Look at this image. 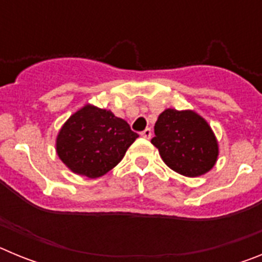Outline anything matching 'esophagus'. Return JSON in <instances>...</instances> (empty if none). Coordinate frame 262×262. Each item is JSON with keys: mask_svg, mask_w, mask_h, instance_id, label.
<instances>
[{"mask_svg": "<svg viewBox=\"0 0 262 262\" xmlns=\"http://www.w3.org/2000/svg\"><path fill=\"white\" fill-rule=\"evenodd\" d=\"M142 136L144 139H151V136H152V129L151 128H145L144 131H143L142 133Z\"/></svg>", "mask_w": 262, "mask_h": 262, "instance_id": "1", "label": "esophagus"}]
</instances>
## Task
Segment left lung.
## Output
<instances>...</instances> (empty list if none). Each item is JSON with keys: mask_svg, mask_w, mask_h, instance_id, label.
Wrapping results in <instances>:
<instances>
[{"mask_svg": "<svg viewBox=\"0 0 262 262\" xmlns=\"http://www.w3.org/2000/svg\"><path fill=\"white\" fill-rule=\"evenodd\" d=\"M151 143L169 168L186 177L210 172L219 155L214 131L193 110H164L157 118Z\"/></svg>", "mask_w": 262, "mask_h": 262, "instance_id": "left-lung-1", "label": "left lung"}]
</instances>
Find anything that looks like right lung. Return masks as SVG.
I'll use <instances>...</instances> for the list:
<instances>
[{"instance_id":"obj_1","label":"right lung","mask_w":262,"mask_h":262,"mask_svg":"<svg viewBox=\"0 0 262 262\" xmlns=\"http://www.w3.org/2000/svg\"><path fill=\"white\" fill-rule=\"evenodd\" d=\"M136 138L126 120L86 103L60 128L56 154L73 173L97 178L120 163Z\"/></svg>"}]
</instances>
